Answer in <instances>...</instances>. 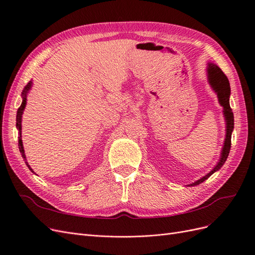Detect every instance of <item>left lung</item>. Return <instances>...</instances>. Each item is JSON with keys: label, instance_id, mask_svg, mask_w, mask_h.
Segmentation results:
<instances>
[{"label": "left lung", "instance_id": "8db88e82", "mask_svg": "<svg viewBox=\"0 0 255 255\" xmlns=\"http://www.w3.org/2000/svg\"><path fill=\"white\" fill-rule=\"evenodd\" d=\"M207 77H208V82L210 84L211 88L216 92L219 98V102L221 104V106L224 108V117L226 120V137H225V142L224 146L222 149V153H221V158L212 170L207 173L205 176L200 178L199 181H196L189 186H196L206 181L207 178L211 176L215 171H218L219 169L225 164L226 159H227L229 155V151L231 148V134L234 128V118H233V112L230 107V103H229V98H230V84L228 81V78L226 77L225 73L222 71V69L216 66L213 63H208V66H207Z\"/></svg>", "mask_w": 255, "mask_h": 255}]
</instances>
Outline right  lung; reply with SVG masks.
Returning a JSON list of instances; mask_svg holds the SVG:
<instances>
[{
	"instance_id": "right-lung-1",
	"label": "right lung",
	"mask_w": 255,
	"mask_h": 255,
	"mask_svg": "<svg viewBox=\"0 0 255 255\" xmlns=\"http://www.w3.org/2000/svg\"><path fill=\"white\" fill-rule=\"evenodd\" d=\"M31 85H32V82H29L28 83L26 86H25V88H24V90H23V92H22V98H23V101H22V104H21V106H20V108L17 109V112H16V128H17V130H18V132H20V135H18V149H20V152H21V154H22V156L24 157V159H26V156H25V153H24V147H23V142H22V115H23V111H24V109H25V106H26V97H27V93H28V91H29V89L31 88ZM26 163V165H27V167L29 168V170L30 171H32L33 172V170L32 169L30 168V166L28 165V163H27V161L25 162Z\"/></svg>"
}]
</instances>
